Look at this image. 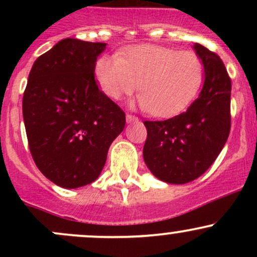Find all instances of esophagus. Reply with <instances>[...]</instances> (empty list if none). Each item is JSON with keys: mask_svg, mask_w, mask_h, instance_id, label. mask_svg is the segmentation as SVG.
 <instances>
[{"mask_svg": "<svg viewBox=\"0 0 257 257\" xmlns=\"http://www.w3.org/2000/svg\"><path fill=\"white\" fill-rule=\"evenodd\" d=\"M125 118L128 123H132V121H138V118H137L136 115H133V114H126Z\"/></svg>", "mask_w": 257, "mask_h": 257, "instance_id": "esophagus-1", "label": "esophagus"}]
</instances>
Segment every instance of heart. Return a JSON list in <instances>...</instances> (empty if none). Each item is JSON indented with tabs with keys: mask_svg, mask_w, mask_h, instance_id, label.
Returning a JSON list of instances; mask_svg holds the SVG:
<instances>
[{
	"mask_svg": "<svg viewBox=\"0 0 257 257\" xmlns=\"http://www.w3.org/2000/svg\"><path fill=\"white\" fill-rule=\"evenodd\" d=\"M204 74L196 53L158 45L132 46L120 56L102 54L94 64L95 80L107 97L119 99L138 88L139 107L162 118L180 113L193 102Z\"/></svg>",
	"mask_w": 257,
	"mask_h": 257,
	"instance_id": "1",
	"label": "heart"
}]
</instances>
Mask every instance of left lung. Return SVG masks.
Wrapping results in <instances>:
<instances>
[{
  "label": "left lung",
  "instance_id": "left-lung-1",
  "mask_svg": "<svg viewBox=\"0 0 257 257\" xmlns=\"http://www.w3.org/2000/svg\"><path fill=\"white\" fill-rule=\"evenodd\" d=\"M205 68L198 99L186 112L167 120H145L143 157L153 175L169 184L195 180L209 169L227 141L231 126V79L221 58L194 45Z\"/></svg>",
  "mask_w": 257,
  "mask_h": 257
}]
</instances>
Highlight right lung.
<instances>
[{
    "label": "right lung",
    "instance_id": "add662e5",
    "mask_svg": "<svg viewBox=\"0 0 257 257\" xmlns=\"http://www.w3.org/2000/svg\"><path fill=\"white\" fill-rule=\"evenodd\" d=\"M105 43L66 38L38 57L23 93V120L38 169L56 185L93 183L125 114L98 88L94 64Z\"/></svg>",
    "mask_w": 257,
    "mask_h": 257
}]
</instances>
